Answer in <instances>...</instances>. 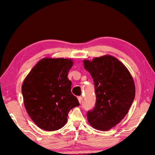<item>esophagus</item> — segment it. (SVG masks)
<instances>
[{
  "mask_svg": "<svg viewBox=\"0 0 155 155\" xmlns=\"http://www.w3.org/2000/svg\"><path fill=\"white\" fill-rule=\"evenodd\" d=\"M78 102H79L80 103H81L82 101H83V98H82L81 97H78Z\"/></svg>",
  "mask_w": 155,
  "mask_h": 155,
  "instance_id": "esophagus-1",
  "label": "esophagus"
}]
</instances>
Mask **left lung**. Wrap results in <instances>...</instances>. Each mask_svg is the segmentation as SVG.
Masks as SVG:
<instances>
[{
  "mask_svg": "<svg viewBox=\"0 0 155 155\" xmlns=\"http://www.w3.org/2000/svg\"><path fill=\"white\" fill-rule=\"evenodd\" d=\"M84 67L93 78L97 101L87 113L89 124L101 130L116 126L128 113L135 97L133 78L127 67L110 55L84 60Z\"/></svg>",
  "mask_w": 155,
  "mask_h": 155,
  "instance_id": "8db88e82",
  "label": "left lung"
}]
</instances>
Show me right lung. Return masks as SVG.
<instances>
[{
	"instance_id": "1",
	"label": "right lung",
	"mask_w": 155,
	"mask_h": 155,
	"mask_svg": "<svg viewBox=\"0 0 155 155\" xmlns=\"http://www.w3.org/2000/svg\"><path fill=\"white\" fill-rule=\"evenodd\" d=\"M72 65V59L44 58L25 78L22 94L26 110L41 129H60L67 123L70 110L79 106L67 77Z\"/></svg>"
}]
</instances>
